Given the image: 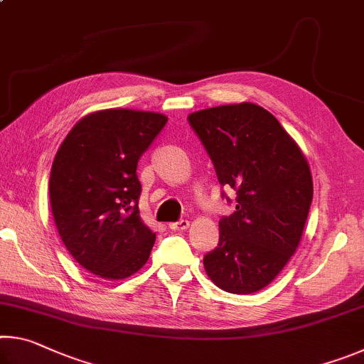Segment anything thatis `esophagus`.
I'll return each mask as SVG.
<instances>
[{
    "label": "esophagus",
    "mask_w": 364,
    "mask_h": 364,
    "mask_svg": "<svg viewBox=\"0 0 364 364\" xmlns=\"http://www.w3.org/2000/svg\"><path fill=\"white\" fill-rule=\"evenodd\" d=\"M168 226H170L171 231H183V230H188V228H189V221L188 220L173 221V223H170Z\"/></svg>",
    "instance_id": "esophagus-1"
}]
</instances>
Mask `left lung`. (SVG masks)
<instances>
[{
    "label": "left lung",
    "instance_id": "8db88e82",
    "mask_svg": "<svg viewBox=\"0 0 364 364\" xmlns=\"http://www.w3.org/2000/svg\"><path fill=\"white\" fill-rule=\"evenodd\" d=\"M188 122L221 186L236 193V210L221 217L218 247L204 257V268L226 292L260 291L299 247L313 199L306 159L276 117L257 104L204 109Z\"/></svg>",
    "mask_w": 364,
    "mask_h": 364
}]
</instances>
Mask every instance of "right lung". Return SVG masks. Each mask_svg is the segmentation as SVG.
<instances>
[{
	"label": "right lung",
	"instance_id": "add662e5",
	"mask_svg": "<svg viewBox=\"0 0 364 364\" xmlns=\"http://www.w3.org/2000/svg\"><path fill=\"white\" fill-rule=\"evenodd\" d=\"M167 117L107 109L83 117L60 144L49 176L59 236L90 273L123 279L151 255L156 234L139 217L138 162Z\"/></svg>",
	"mask_w": 364,
	"mask_h": 364
}]
</instances>
